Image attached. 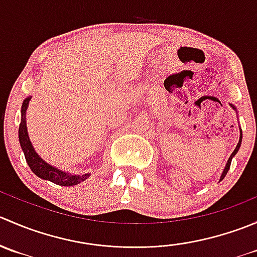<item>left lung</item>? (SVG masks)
Returning a JSON list of instances; mask_svg holds the SVG:
<instances>
[{
  "label": "left lung",
  "instance_id": "8db88e82",
  "mask_svg": "<svg viewBox=\"0 0 257 257\" xmlns=\"http://www.w3.org/2000/svg\"><path fill=\"white\" fill-rule=\"evenodd\" d=\"M231 107L234 108V109H236V108L234 107V105L231 104ZM240 133H241V131H240ZM241 139H242V134H240V141H239V143H237V145H236V148H235V150L234 152H232V154L230 155V158H229V160H227V163H226V167H225V169H224V172H222V174H221V177H220V180H222V179L225 178V175L227 174V172H229V169H230V164H231V159L232 158L235 157V154H236L237 152H239V149H240V145H241Z\"/></svg>",
  "mask_w": 257,
  "mask_h": 257
}]
</instances>
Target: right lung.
Masks as SVG:
<instances>
[{"label": "right lung", "mask_w": 257, "mask_h": 257, "mask_svg": "<svg viewBox=\"0 0 257 257\" xmlns=\"http://www.w3.org/2000/svg\"><path fill=\"white\" fill-rule=\"evenodd\" d=\"M30 100L31 97H28L26 98L22 103V109H21L22 118H21L20 129H18V139H20L21 148H22L23 153H25L26 162H27L31 170H32L38 178L49 180L52 181V183L57 184V185L62 186L77 185V184L82 183L85 179L89 178V174L71 175L68 174V173L62 172V170L57 169V168L52 167L48 163H46L45 160L36 153V150L33 149V145L30 141V137H28L27 124H26V110H27Z\"/></svg>", "instance_id": "add662e5"}]
</instances>
